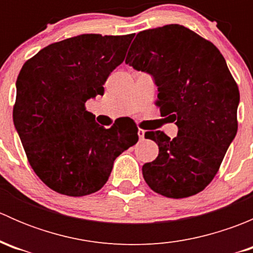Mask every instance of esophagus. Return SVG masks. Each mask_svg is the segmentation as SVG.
Listing matches in <instances>:
<instances>
[{
    "instance_id": "34e87169",
    "label": "esophagus",
    "mask_w": 253,
    "mask_h": 253,
    "mask_svg": "<svg viewBox=\"0 0 253 253\" xmlns=\"http://www.w3.org/2000/svg\"><path fill=\"white\" fill-rule=\"evenodd\" d=\"M144 134H145V132L143 131V129H138V137H139V139H144Z\"/></svg>"
}]
</instances>
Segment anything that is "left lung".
<instances>
[{
	"instance_id": "left-lung-1",
	"label": "left lung",
	"mask_w": 253,
	"mask_h": 253,
	"mask_svg": "<svg viewBox=\"0 0 253 253\" xmlns=\"http://www.w3.org/2000/svg\"><path fill=\"white\" fill-rule=\"evenodd\" d=\"M125 62L152 76L160 112L178 128L174 139L145 132L159 147L157 159L142 168L145 182L169 198L201 192L237 132L240 93L223 55L192 30L169 24L139 32Z\"/></svg>"
}]
</instances>
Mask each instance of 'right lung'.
Listing matches in <instances>:
<instances>
[{
  "label": "right lung",
  "mask_w": 253,
  "mask_h": 253,
  "mask_svg": "<svg viewBox=\"0 0 253 253\" xmlns=\"http://www.w3.org/2000/svg\"><path fill=\"white\" fill-rule=\"evenodd\" d=\"M134 34H82L40 50L16 82L13 122L30 167L51 190L72 197L100 190L115 159L136 144L131 119L110 128L95 122L85 103L104 95Z\"/></svg>",
  "instance_id": "obj_1"
}]
</instances>
